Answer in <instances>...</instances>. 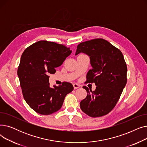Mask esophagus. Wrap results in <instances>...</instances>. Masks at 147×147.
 I'll use <instances>...</instances> for the list:
<instances>
[{
	"mask_svg": "<svg viewBox=\"0 0 147 147\" xmlns=\"http://www.w3.org/2000/svg\"><path fill=\"white\" fill-rule=\"evenodd\" d=\"M73 87H74V89H78V88H80V84H77V83H74V84H73Z\"/></svg>",
	"mask_w": 147,
	"mask_h": 147,
	"instance_id": "34e87169",
	"label": "esophagus"
}]
</instances>
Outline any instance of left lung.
I'll list each match as a JSON object with an SVG mask.
<instances>
[{"label": "left lung", "mask_w": 147, "mask_h": 147, "mask_svg": "<svg viewBox=\"0 0 147 147\" xmlns=\"http://www.w3.org/2000/svg\"><path fill=\"white\" fill-rule=\"evenodd\" d=\"M86 53L92 68L86 83H95L94 91L86 87L88 95L80 102L81 110L92 117L109 114L116 105L127 82V65L121 52L103 38L80 43L76 55Z\"/></svg>", "instance_id": "1"}]
</instances>
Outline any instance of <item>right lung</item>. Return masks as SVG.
<instances>
[{
  "label": "right lung",
  "mask_w": 147,
  "mask_h": 147,
  "mask_svg": "<svg viewBox=\"0 0 147 147\" xmlns=\"http://www.w3.org/2000/svg\"><path fill=\"white\" fill-rule=\"evenodd\" d=\"M71 52L63 45L41 40L22 53L17 74L25 101L36 113L49 115L58 111L65 96L73 91L68 82L51 88L48 76L55 73Z\"/></svg>",
  "instance_id": "add662e5"
}]
</instances>
